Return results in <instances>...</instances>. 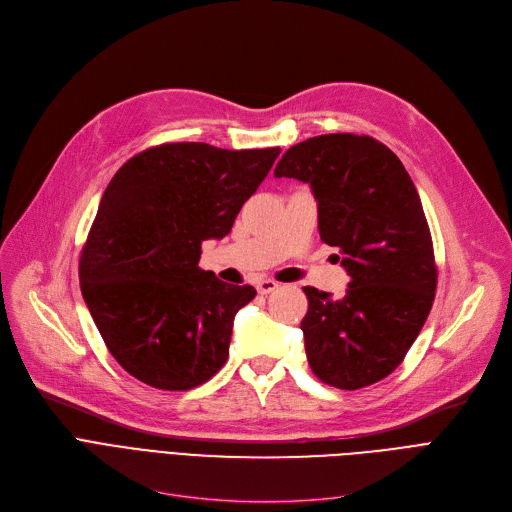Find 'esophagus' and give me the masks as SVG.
<instances>
[{
  "mask_svg": "<svg viewBox=\"0 0 512 512\" xmlns=\"http://www.w3.org/2000/svg\"><path fill=\"white\" fill-rule=\"evenodd\" d=\"M278 286H280V284H278L276 280H259V282H257V292H259V294H270V292H274Z\"/></svg>",
  "mask_w": 512,
  "mask_h": 512,
  "instance_id": "obj_1",
  "label": "esophagus"
}]
</instances>
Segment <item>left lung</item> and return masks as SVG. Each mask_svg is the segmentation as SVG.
<instances>
[{"instance_id":"1","label":"left lung","mask_w":512,"mask_h":512,"mask_svg":"<svg viewBox=\"0 0 512 512\" xmlns=\"http://www.w3.org/2000/svg\"><path fill=\"white\" fill-rule=\"evenodd\" d=\"M274 176L309 182L319 236L340 251L351 276L338 301L303 288L311 371L340 390L384 380L419 336L438 284L432 234L411 176L386 145L351 132L290 147Z\"/></svg>"}]
</instances>
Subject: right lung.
I'll list each match as a JSON object with an SVG mask.
<instances>
[{
  "label": "right lung",
  "instance_id": "1",
  "mask_svg": "<svg viewBox=\"0 0 512 512\" xmlns=\"http://www.w3.org/2000/svg\"><path fill=\"white\" fill-rule=\"evenodd\" d=\"M280 147L166 143L130 157L101 197L78 278L107 351L132 378L191 390L222 369L234 315L255 299L199 267L272 170Z\"/></svg>",
  "mask_w": 512,
  "mask_h": 512
}]
</instances>
